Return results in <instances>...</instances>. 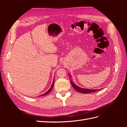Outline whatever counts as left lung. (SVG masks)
Wrapping results in <instances>:
<instances>
[{"label": "left lung", "instance_id": "8db88e82", "mask_svg": "<svg viewBox=\"0 0 127 127\" xmlns=\"http://www.w3.org/2000/svg\"><path fill=\"white\" fill-rule=\"evenodd\" d=\"M70 78V82L71 83V85L72 86V87H74V89L75 90H76L77 91H78L80 93H84V94H86V93H93V92H95L97 91H99L101 90V89H97V90H92V89H88V88H82V87H80L78 86H77L75 83H73L72 80L71 79L72 77H71V75L69 73L68 74Z\"/></svg>", "mask_w": 127, "mask_h": 127}]
</instances>
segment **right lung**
<instances>
[{
  "mask_svg": "<svg viewBox=\"0 0 127 127\" xmlns=\"http://www.w3.org/2000/svg\"><path fill=\"white\" fill-rule=\"evenodd\" d=\"M54 82H55V79H53V82H52V85H51V87L50 88V89H49L48 91L46 92L45 93H44V94H42V95H40V96H45V95H46L50 93V92L52 91V90L53 87V85H54Z\"/></svg>",
  "mask_w": 127,
  "mask_h": 127,
  "instance_id": "obj_1",
  "label": "right lung"
}]
</instances>
